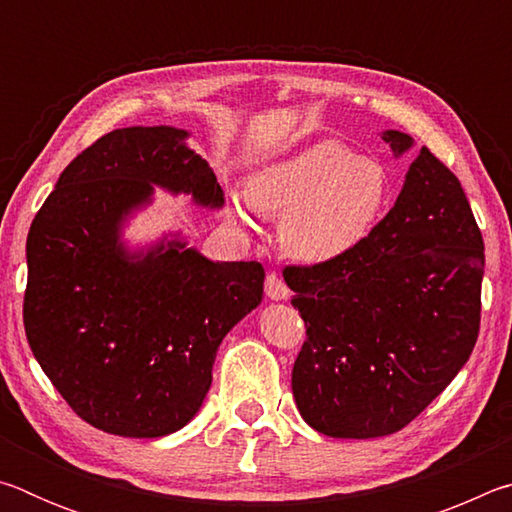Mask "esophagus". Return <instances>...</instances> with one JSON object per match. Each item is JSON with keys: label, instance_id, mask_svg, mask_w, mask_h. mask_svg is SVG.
<instances>
[{"label": "esophagus", "instance_id": "obj_1", "mask_svg": "<svg viewBox=\"0 0 512 512\" xmlns=\"http://www.w3.org/2000/svg\"><path fill=\"white\" fill-rule=\"evenodd\" d=\"M266 296L271 300H287L289 298V287L284 284V280L277 273H268L266 282H264Z\"/></svg>", "mask_w": 512, "mask_h": 512}]
</instances>
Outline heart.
Segmentation results:
<instances>
[{"instance_id": "b5f03b06", "label": "heart", "mask_w": 512, "mask_h": 512, "mask_svg": "<svg viewBox=\"0 0 512 512\" xmlns=\"http://www.w3.org/2000/svg\"><path fill=\"white\" fill-rule=\"evenodd\" d=\"M388 196L391 178L384 164L354 155L339 140H318L266 164L246 189L255 212L282 216L280 246L305 264L332 262L361 244ZM250 207H235V219L244 228H253Z\"/></svg>"}]
</instances>
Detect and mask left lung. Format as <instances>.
<instances>
[{"label":"left lung","mask_w":512,"mask_h":512,"mask_svg":"<svg viewBox=\"0 0 512 512\" xmlns=\"http://www.w3.org/2000/svg\"><path fill=\"white\" fill-rule=\"evenodd\" d=\"M395 155L413 137L386 131ZM483 237L461 183L427 146L395 205L350 253L287 266L307 341L291 388L332 438L400 431L445 391L479 336Z\"/></svg>","instance_id":"left-lung-1"}]
</instances>
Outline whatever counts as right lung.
<instances>
[{
  "label": "right lung",
  "mask_w": 512,
  "mask_h": 512,
  "mask_svg": "<svg viewBox=\"0 0 512 512\" xmlns=\"http://www.w3.org/2000/svg\"><path fill=\"white\" fill-rule=\"evenodd\" d=\"M173 126L103 135L60 173L27 237L24 332L40 368L92 427L160 438L201 409L225 334L264 293L259 262H212L180 239L121 241L153 187L221 207L223 189Z\"/></svg>",
  "instance_id": "add662e5"
}]
</instances>
